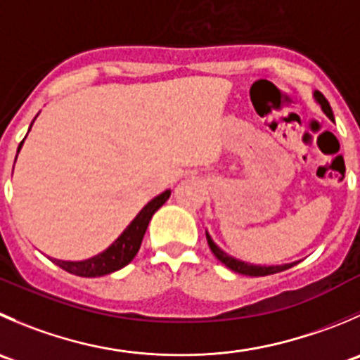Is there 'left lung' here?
Returning a JSON list of instances; mask_svg holds the SVG:
<instances>
[{
  "label": "left lung",
  "mask_w": 360,
  "mask_h": 360,
  "mask_svg": "<svg viewBox=\"0 0 360 360\" xmlns=\"http://www.w3.org/2000/svg\"><path fill=\"white\" fill-rule=\"evenodd\" d=\"M313 96H315L316 102L320 103V107H322V110H323V112H326V116L329 117V120H334L333 109H330V105H329V102H327L326 96H323L320 91L313 93ZM205 237H207L209 248H211V251H212V253H214V257L218 258V260L221 262V264H225L226 267L232 269L233 273L246 274V276H269V274H276V273H281V271H287V269L294 267V265L297 264V262H292V264H283V265H255V264H248V262L237 260V258L230 257V255H226L225 251L219 250V248L216 246V243L211 239V236H209L207 232H205Z\"/></svg>",
  "instance_id": "1"
}]
</instances>
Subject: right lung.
<instances>
[{
  "instance_id": "obj_1",
  "label": "right lung",
  "mask_w": 360,
  "mask_h": 360,
  "mask_svg": "<svg viewBox=\"0 0 360 360\" xmlns=\"http://www.w3.org/2000/svg\"><path fill=\"white\" fill-rule=\"evenodd\" d=\"M34 120H37V117H34ZM22 142L19 144L17 153H19L20 148H22ZM169 197H170V190H167L163 191V193H160L158 197L153 198L151 202H148V204L142 207V211L135 216L134 221L124 229V232L121 233V236L117 237V239L114 240L105 251H102V253L80 262L56 260V258H51V260L54 262L56 265H59L61 269H65L66 273L75 274V276H82V278L105 276V274L114 273V271H120V269H123L124 265H128L131 260H134L139 248H141L142 239H144V233L146 230H148V225L149 221H151L153 214H155V212L158 211L167 200H169Z\"/></svg>"
}]
</instances>
